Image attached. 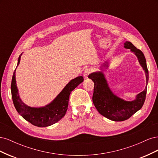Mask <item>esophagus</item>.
Wrapping results in <instances>:
<instances>
[{
  "mask_svg": "<svg viewBox=\"0 0 158 158\" xmlns=\"http://www.w3.org/2000/svg\"><path fill=\"white\" fill-rule=\"evenodd\" d=\"M91 72L92 71H91L90 69H89V68L85 69V70H84V74H83L85 78H88V76H89V74L91 73Z\"/></svg>",
  "mask_w": 158,
  "mask_h": 158,
  "instance_id": "1",
  "label": "esophagus"
}]
</instances>
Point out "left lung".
Instances as JSON below:
<instances>
[{
  "label": "left lung",
  "instance_id": "1",
  "mask_svg": "<svg viewBox=\"0 0 158 158\" xmlns=\"http://www.w3.org/2000/svg\"><path fill=\"white\" fill-rule=\"evenodd\" d=\"M124 47L135 53L146 74V88L144 91L136 95L135 99L126 101L118 97L109 88L103 73L104 69L109 67V62L106 61L102 64L100 67L102 71L94 72L88 76L94 82L92 101L95 108L102 115L113 121H125L140 110L144 105L147 92L148 70L144 55L130 41H126L124 44Z\"/></svg>",
  "mask_w": 158,
  "mask_h": 158
}]
</instances>
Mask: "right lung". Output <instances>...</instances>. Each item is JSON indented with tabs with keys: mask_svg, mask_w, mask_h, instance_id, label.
Instances as JSON below:
<instances>
[{
	"mask_svg": "<svg viewBox=\"0 0 158 158\" xmlns=\"http://www.w3.org/2000/svg\"><path fill=\"white\" fill-rule=\"evenodd\" d=\"M18 60L17 66L20 64L21 55ZM84 81L82 76L71 80L63 89L49 104L44 107H33L22 102L16 81V69L14 72L11 83V93L14 106L20 115L33 125L38 127L51 126L60 121L66 114L69 106V99L71 92Z\"/></svg>",
	"mask_w": 158,
	"mask_h": 158,
	"instance_id": "1",
	"label": "right lung"
}]
</instances>
